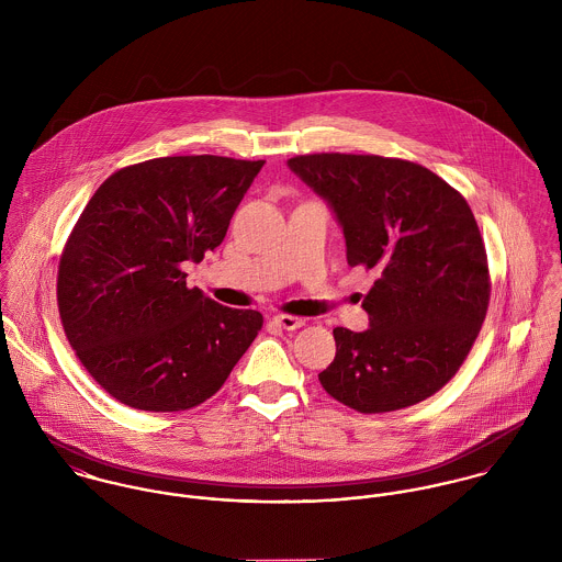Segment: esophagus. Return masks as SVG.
I'll use <instances>...</instances> for the list:
<instances>
[{"mask_svg": "<svg viewBox=\"0 0 562 562\" xmlns=\"http://www.w3.org/2000/svg\"><path fill=\"white\" fill-rule=\"evenodd\" d=\"M272 322L279 326V328H283V330H296V328H301L305 321L303 318H296V316H288V314H279V316H274Z\"/></svg>", "mask_w": 562, "mask_h": 562, "instance_id": "obj_1", "label": "esophagus"}]
</instances>
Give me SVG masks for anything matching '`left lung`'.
Returning <instances> with one entry per match:
<instances>
[{
  "label": "left lung",
  "mask_w": 562,
  "mask_h": 562,
  "mask_svg": "<svg viewBox=\"0 0 562 562\" xmlns=\"http://www.w3.org/2000/svg\"><path fill=\"white\" fill-rule=\"evenodd\" d=\"M288 166L328 203L350 266L376 272L370 328H333L318 374L335 401L387 413L430 398L463 366L488 307V266L468 201L413 161L314 154Z\"/></svg>",
  "instance_id": "1"
}]
</instances>
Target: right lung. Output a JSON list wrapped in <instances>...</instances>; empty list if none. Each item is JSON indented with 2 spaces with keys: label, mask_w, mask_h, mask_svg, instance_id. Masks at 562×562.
I'll use <instances>...</instances> for the list:
<instances>
[{
  "label": "right lung",
  "mask_w": 562,
  "mask_h": 562,
  "mask_svg": "<svg viewBox=\"0 0 562 562\" xmlns=\"http://www.w3.org/2000/svg\"><path fill=\"white\" fill-rule=\"evenodd\" d=\"M263 160L175 156L125 166L90 196L58 268V310L88 374L140 411L212 398L263 318L186 285L229 229Z\"/></svg>",
  "instance_id": "add662e5"
}]
</instances>
